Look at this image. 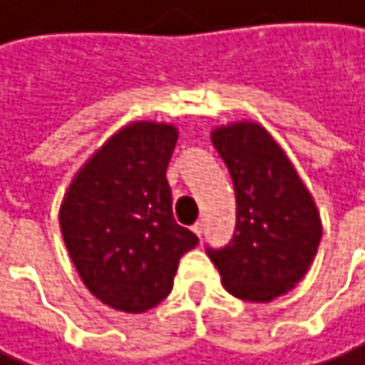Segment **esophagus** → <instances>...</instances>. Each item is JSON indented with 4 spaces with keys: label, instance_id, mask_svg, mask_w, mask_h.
Instances as JSON below:
<instances>
[{
    "label": "esophagus",
    "instance_id": "34e87169",
    "mask_svg": "<svg viewBox=\"0 0 365 365\" xmlns=\"http://www.w3.org/2000/svg\"><path fill=\"white\" fill-rule=\"evenodd\" d=\"M193 232H195L197 237H202V232H205V224H202V222H195V224H193Z\"/></svg>",
    "mask_w": 365,
    "mask_h": 365
}]
</instances>
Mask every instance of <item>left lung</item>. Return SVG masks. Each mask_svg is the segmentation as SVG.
<instances>
[{
    "instance_id": "1",
    "label": "left lung",
    "mask_w": 365,
    "mask_h": 365,
    "mask_svg": "<svg viewBox=\"0 0 365 365\" xmlns=\"http://www.w3.org/2000/svg\"><path fill=\"white\" fill-rule=\"evenodd\" d=\"M237 200V224L224 248H207L228 294L269 302L312 265L322 224L312 193L281 145L259 123L237 121L211 133Z\"/></svg>"
}]
</instances>
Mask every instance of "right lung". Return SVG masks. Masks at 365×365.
<instances>
[{"mask_svg": "<svg viewBox=\"0 0 365 365\" xmlns=\"http://www.w3.org/2000/svg\"><path fill=\"white\" fill-rule=\"evenodd\" d=\"M178 133L135 121L115 133L71 180L61 230L82 283L104 304L143 314L172 292L197 237L178 226L165 178Z\"/></svg>", "mask_w": 365, "mask_h": 365, "instance_id": "add662e5", "label": "right lung"}]
</instances>
